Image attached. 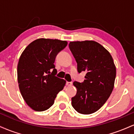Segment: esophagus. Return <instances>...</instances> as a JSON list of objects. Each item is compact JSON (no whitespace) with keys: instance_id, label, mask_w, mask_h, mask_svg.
I'll list each match as a JSON object with an SVG mask.
<instances>
[{"instance_id":"obj_1","label":"esophagus","mask_w":134,"mask_h":134,"mask_svg":"<svg viewBox=\"0 0 134 134\" xmlns=\"http://www.w3.org/2000/svg\"><path fill=\"white\" fill-rule=\"evenodd\" d=\"M72 84V82H68V81H67V82H66V85L69 86H71Z\"/></svg>"}]
</instances>
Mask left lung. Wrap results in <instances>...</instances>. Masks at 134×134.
<instances>
[{
  "mask_svg": "<svg viewBox=\"0 0 134 134\" xmlns=\"http://www.w3.org/2000/svg\"><path fill=\"white\" fill-rule=\"evenodd\" d=\"M69 47L77 64L78 72H86L84 82L73 83L77 93L72 98V106L78 113L91 114L105 103L113 90L116 67L113 58L94 41H71Z\"/></svg>",
  "mask_w": 134,
  "mask_h": 134,
  "instance_id": "obj_1",
  "label": "left lung"
}]
</instances>
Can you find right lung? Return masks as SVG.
I'll use <instances>...</instances> for the list:
<instances>
[{"instance_id": "1", "label": "right lung", "mask_w": 134, "mask_h": 134, "mask_svg": "<svg viewBox=\"0 0 134 134\" xmlns=\"http://www.w3.org/2000/svg\"><path fill=\"white\" fill-rule=\"evenodd\" d=\"M67 44L66 41L40 38L31 43L20 57L19 90L27 105L35 111H43L51 107L57 94L65 86V80L55 76L57 71L54 62Z\"/></svg>"}]
</instances>
